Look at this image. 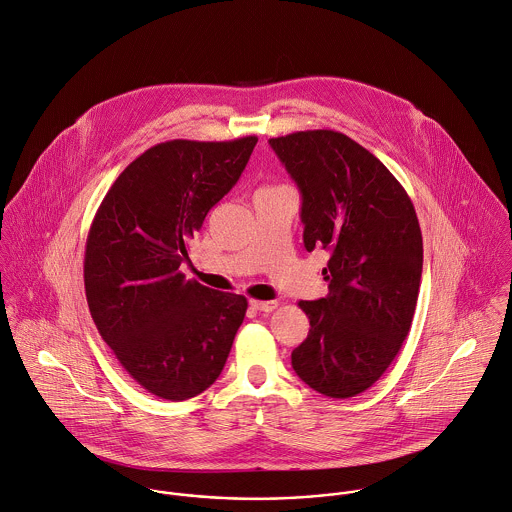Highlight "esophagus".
Segmentation results:
<instances>
[{"label":"esophagus","instance_id":"1","mask_svg":"<svg viewBox=\"0 0 512 512\" xmlns=\"http://www.w3.org/2000/svg\"><path fill=\"white\" fill-rule=\"evenodd\" d=\"M250 308H252V310H258V312H272V310L278 308V302H276V300H270V302L250 300Z\"/></svg>","mask_w":512,"mask_h":512}]
</instances>
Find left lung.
Masks as SVG:
<instances>
[{
    "mask_svg": "<svg viewBox=\"0 0 512 512\" xmlns=\"http://www.w3.org/2000/svg\"><path fill=\"white\" fill-rule=\"evenodd\" d=\"M270 147L302 194L304 246L330 252V294L298 306L308 338L292 351L314 391L347 399L369 389L409 334L423 272L411 198L387 167L338 131H300Z\"/></svg>",
    "mask_w": 512,
    "mask_h": 512,
    "instance_id": "left-lung-1",
    "label": "left lung"
}]
</instances>
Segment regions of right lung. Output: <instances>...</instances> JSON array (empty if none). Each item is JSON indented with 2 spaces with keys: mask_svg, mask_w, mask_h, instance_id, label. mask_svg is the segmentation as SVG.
<instances>
[{
  "mask_svg": "<svg viewBox=\"0 0 512 512\" xmlns=\"http://www.w3.org/2000/svg\"><path fill=\"white\" fill-rule=\"evenodd\" d=\"M256 143L155 145L119 174L93 218L83 264L89 312L129 375L161 399L208 389L246 316L244 296L186 280L180 264Z\"/></svg>",
  "mask_w": 512,
  "mask_h": 512,
  "instance_id": "right-lung-1",
  "label": "right lung"
}]
</instances>
